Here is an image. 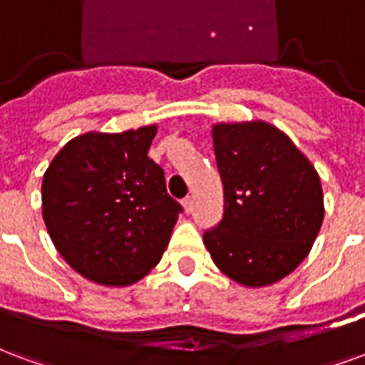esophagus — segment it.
<instances>
[{"label":"esophagus","mask_w":365,"mask_h":365,"mask_svg":"<svg viewBox=\"0 0 365 365\" xmlns=\"http://www.w3.org/2000/svg\"><path fill=\"white\" fill-rule=\"evenodd\" d=\"M182 207L185 212H191V210H193V197H185L182 201Z\"/></svg>","instance_id":"1"}]
</instances>
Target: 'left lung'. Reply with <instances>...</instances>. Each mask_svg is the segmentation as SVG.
Masks as SVG:
<instances>
[{
  "instance_id": "1",
  "label": "left lung",
  "mask_w": 365,
  "mask_h": 365,
  "mask_svg": "<svg viewBox=\"0 0 365 365\" xmlns=\"http://www.w3.org/2000/svg\"><path fill=\"white\" fill-rule=\"evenodd\" d=\"M212 145L224 217L205 232V247L237 284H274L307 257L319 234L325 217L319 174L269 121H218Z\"/></svg>"
}]
</instances>
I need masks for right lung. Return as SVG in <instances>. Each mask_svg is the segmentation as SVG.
<instances>
[{"label": "right lung", "mask_w": 365, "mask_h": 365, "mask_svg": "<svg viewBox=\"0 0 365 365\" xmlns=\"http://www.w3.org/2000/svg\"><path fill=\"white\" fill-rule=\"evenodd\" d=\"M158 125L86 131L66 143L42 180V218L59 255L100 286H131L162 259L182 207L147 156Z\"/></svg>", "instance_id": "add662e5"}]
</instances>
